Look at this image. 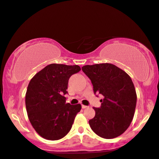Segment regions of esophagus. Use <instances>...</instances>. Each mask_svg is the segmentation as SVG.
<instances>
[{
	"label": "esophagus",
	"mask_w": 159,
	"mask_h": 159,
	"mask_svg": "<svg viewBox=\"0 0 159 159\" xmlns=\"http://www.w3.org/2000/svg\"><path fill=\"white\" fill-rule=\"evenodd\" d=\"M81 107H82V108L83 109H86V108H87V107H87V106H86V105H81Z\"/></svg>",
	"instance_id": "obj_1"
}]
</instances>
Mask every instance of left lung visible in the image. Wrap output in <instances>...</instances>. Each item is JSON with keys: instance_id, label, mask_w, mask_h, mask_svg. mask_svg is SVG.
Returning <instances> with one entry per match:
<instances>
[{"instance_id": "left-lung-1", "label": "left lung", "mask_w": 159, "mask_h": 159, "mask_svg": "<svg viewBox=\"0 0 159 159\" xmlns=\"http://www.w3.org/2000/svg\"><path fill=\"white\" fill-rule=\"evenodd\" d=\"M82 70L90 79L93 92L104 96L95 117L89 120L92 130L101 138L111 139L122 135L135 114L137 95L131 78L110 63L84 66Z\"/></svg>"}]
</instances>
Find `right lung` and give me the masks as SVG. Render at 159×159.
<instances>
[{"label": "right lung", "instance_id": "right-lung-1", "mask_svg": "<svg viewBox=\"0 0 159 159\" xmlns=\"http://www.w3.org/2000/svg\"><path fill=\"white\" fill-rule=\"evenodd\" d=\"M80 70L75 66L53 63L47 66L31 79L25 103L29 120L44 139L60 140L70 130L80 104L66 103L68 80Z\"/></svg>", "mask_w": 159, "mask_h": 159}]
</instances>
